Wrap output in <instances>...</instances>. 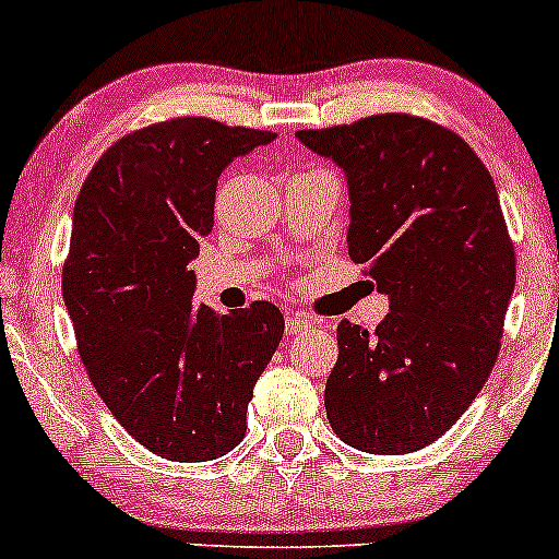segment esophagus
Wrapping results in <instances>:
<instances>
[{"label":"esophagus","mask_w":559,"mask_h":559,"mask_svg":"<svg viewBox=\"0 0 559 559\" xmlns=\"http://www.w3.org/2000/svg\"><path fill=\"white\" fill-rule=\"evenodd\" d=\"M312 325V318L305 316V312H288L286 316V333L288 336H294V333L310 329Z\"/></svg>","instance_id":"1"}]
</instances>
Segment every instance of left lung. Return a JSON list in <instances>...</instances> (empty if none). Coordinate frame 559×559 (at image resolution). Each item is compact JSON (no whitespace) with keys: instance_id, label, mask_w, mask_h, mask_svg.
Here are the masks:
<instances>
[{"instance_id":"obj_1","label":"left lung","mask_w":559,"mask_h":559,"mask_svg":"<svg viewBox=\"0 0 559 559\" xmlns=\"http://www.w3.org/2000/svg\"><path fill=\"white\" fill-rule=\"evenodd\" d=\"M349 183V258L391 312L376 331L342 320L325 415L344 444L418 452L484 389L515 288V247L497 186L463 136L383 112L297 131Z\"/></svg>"}]
</instances>
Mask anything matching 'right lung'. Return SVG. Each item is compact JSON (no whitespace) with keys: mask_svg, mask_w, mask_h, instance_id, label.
I'll return each instance as SVG.
<instances>
[{"mask_svg":"<svg viewBox=\"0 0 559 559\" xmlns=\"http://www.w3.org/2000/svg\"><path fill=\"white\" fill-rule=\"evenodd\" d=\"M273 131L170 118L126 133L75 199L62 297L79 355L141 447L207 463L247 431L252 389L284 336V316L252 301L221 316L194 305L199 241L215 223L217 176Z\"/></svg>","mask_w":559,"mask_h":559,"instance_id":"add662e5","label":"right lung"}]
</instances>
